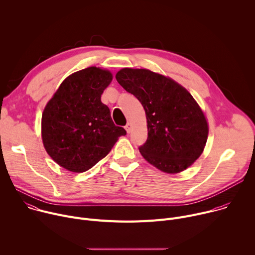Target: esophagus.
I'll use <instances>...</instances> for the list:
<instances>
[{
    "instance_id": "esophagus-1",
    "label": "esophagus",
    "mask_w": 255,
    "mask_h": 255,
    "mask_svg": "<svg viewBox=\"0 0 255 255\" xmlns=\"http://www.w3.org/2000/svg\"><path fill=\"white\" fill-rule=\"evenodd\" d=\"M125 129H126L127 133H130V132H131V130H132V124L128 122V123L126 124V126H125Z\"/></svg>"
}]
</instances>
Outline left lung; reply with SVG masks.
I'll use <instances>...</instances> for the list:
<instances>
[{
    "instance_id": "obj_1",
    "label": "left lung",
    "mask_w": 255,
    "mask_h": 255,
    "mask_svg": "<svg viewBox=\"0 0 255 255\" xmlns=\"http://www.w3.org/2000/svg\"><path fill=\"white\" fill-rule=\"evenodd\" d=\"M117 82L143 106L148 137L139 147L149 163L167 173H177L202 154L208 123L201 108L185 89L148 69L123 68Z\"/></svg>"
}]
</instances>
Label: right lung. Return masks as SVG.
Masks as SVG:
<instances>
[{"label":"right lung","mask_w":255,"mask_h":255,"mask_svg":"<svg viewBox=\"0 0 255 255\" xmlns=\"http://www.w3.org/2000/svg\"><path fill=\"white\" fill-rule=\"evenodd\" d=\"M112 79L105 69H82L66 78L46 105L41 122L43 144L63 168L74 172L92 168L111 151L120 136L126 135L101 102Z\"/></svg>","instance_id":"obj_1"}]
</instances>
